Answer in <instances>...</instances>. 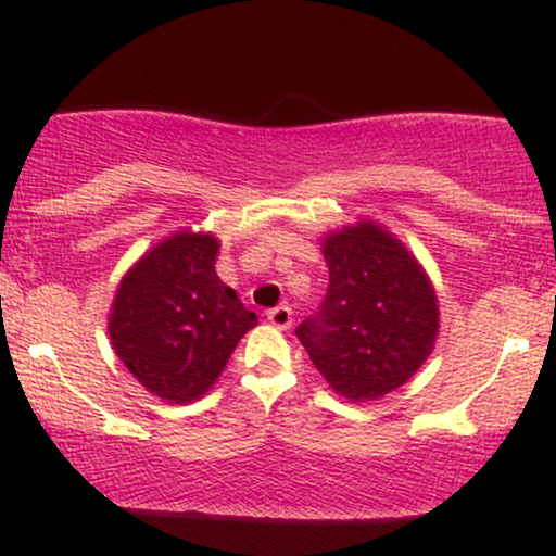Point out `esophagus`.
I'll use <instances>...</instances> for the list:
<instances>
[{
    "label": "esophagus",
    "instance_id": "esophagus-1",
    "mask_svg": "<svg viewBox=\"0 0 556 556\" xmlns=\"http://www.w3.org/2000/svg\"><path fill=\"white\" fill-rule=\"evenodd\" d=\"M266 316H269V321L277 329H287L292 324V308H290V305H277V308H271Z\"/></svg>",
    "mask_w": 556,
    "mask_h": 556
}]
</instances>
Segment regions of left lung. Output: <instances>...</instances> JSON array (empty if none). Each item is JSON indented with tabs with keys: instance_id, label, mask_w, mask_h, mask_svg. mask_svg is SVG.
Wrapping results in <instances>:
<instances>
[{
	"instance_id": "1",
	"label": "left lung",
	"mask_w": 556,
	"mask_h": 556,
	"mask_svg": "<svg viewBox=\"0 0 556 556\" xmlns=\"http://www.w3.org/2000/svg\"><path fill=\"white\" fill-rule=\"evenodd\" d=\"M329 287L295 329L318 374L353 402L405 384L431 353L439 305L429 277L405 245L374 222L324 240Z\"/></svg>"
}]
</instances>
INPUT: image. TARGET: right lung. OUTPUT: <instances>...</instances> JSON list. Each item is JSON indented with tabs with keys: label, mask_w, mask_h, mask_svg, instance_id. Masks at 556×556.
<instances>
[{
	"label": "right lung",
	"mask_w": 556,
	"mask_h": 556,
	"mask_svg": "<svg viewBox=\"0 0 556 556\" xmlns=\"http://www.w3.org/2000/svg\"><path fill=\"white\" fill-rule=\"evenodd\" d=\"M216 251L212 235H175L151 248L114 295V353L149 392L177 405L206 394L258 324L216 277Z\"/></svg>",
	"instance_id": "right-lung-1"
}]
</instances>
